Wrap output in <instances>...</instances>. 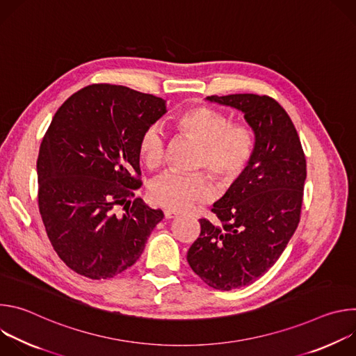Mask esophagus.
I'll list each match as a JSON object with an SVG mask.
<instances>
[{"label": "esophagus", "mask_w": 356, "mask_h": 356, "mask_svg": "<svg viewBox=\"0 0 356 356\" xmlns=\"http://www.w3.org/2000/svg\"><path fill=\"white\" fill-rule=\"evenodd\" d=\"M179 214L175 213V211H170V210H165V218L166 220H172V218H176Z\"/></svg>", "instance_id": "obj_1"}]
</instances>
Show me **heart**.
Wrapping results in <instances>:
<instances>
[{"label": "heart", "mask_w": 356, "mask_h": 356, "mask_svg": "<svg viewBox=\"0 0 356 356\" xmlns=\"http://www.w3.org/2000/svg\"><path fill=\"white\" fill-rule=\"evenodd\" d=\"M173 125L176 131L200 145L195 169L207 170L220 187L234 186L246 172L257 149V136L246 124H232L222 111L209 106H197L179 113ZM165 138L159 128H146L138 142L139 156L150 170L158 169L165 158ZM213 184L202 173H165L154 180L149 198L155 206L183 211L195 202L206 201Z\"/></svg>", "instance_id": "1"}]
</instances>
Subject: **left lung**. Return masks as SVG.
Wrapping results in <instances>:
<instances>
[{
  "instance_id": "8db88e82",
  "label": "left lung",
  "mask_w": 356,
  "mask_h": 356,
  "mask_svg": "<svg viewBox=\"0 0 356 356\" xmlns=\"http://www.w3.org/2000/svg\"><path fill=\"white\" fill-rule=\"evenodd\" d=\"M243 113L257 149L243 176L200 220L201 232L187 252L193 272L210 287L232 290L265 275L280 258L301 213L306 156L284 108L269 95L207 97Z\"/></svg>"
}]
</instances>
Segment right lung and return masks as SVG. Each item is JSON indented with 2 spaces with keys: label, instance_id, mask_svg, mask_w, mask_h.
<instances>
[{
  "label": "right lung",
  "instance_id": "obj_1",
  "mask_svg": "<svg viewBox=\"0 0 356 356\" xmlns=\"http://www.w3.org/2000/svg\"><path fill=\"white\" fill-rule=\"evenodd\" d=\"M165 113L161 97L91 84L50 122L36 163L39 213L50 243L76 273L99 280L127 270L162 221V210L134 191L140 187L139 138Z\"/></svg>",
  "mask_w": 356,
  "mask_h": 356
}]
</instances>
